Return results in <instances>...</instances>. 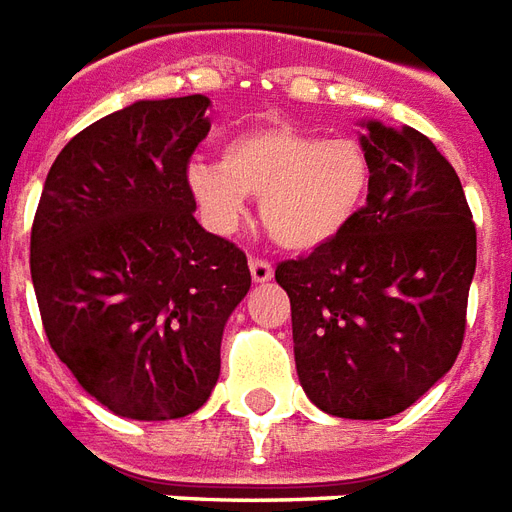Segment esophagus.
<instances>
[{
    "label": "esophagus",
    "instance_id": "esophagus-1",
    "mask_svg": "<svg viewBox=\"0 0 512 512\" xmlns=\"http://www.w3.org/2000/svg\"><path fill=\"white\" fill-rule=\"evenodd\" d=\"M249 274H252L257 285H263V282H268L274 276V268L266 260H260V257H249Z\"/></svg>",
    "mask_w": 512,
    "mask_h": 512
}]
</instances>
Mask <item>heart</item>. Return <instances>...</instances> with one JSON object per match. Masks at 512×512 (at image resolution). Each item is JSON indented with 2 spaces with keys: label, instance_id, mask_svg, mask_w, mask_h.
Wrapping results in <instances>:
<instances>
[{
  "label": "heart",
  "instance_id": "obj_1",
  "mask_svg": "<svg viewBox=\"0 0 512 512\" xmlns=\"http://www.w3.org/2000/svg\"><path fill=\"white\" fill-rule=\"evenodd\" d=\"M187 179L219 233L241 225L246 195H255L276 246L314 252L358 217L372 187V162L361 140L268 124L227 140L222 162H195Z\"/></svg>",
  "mask_w": 512,
  "mask_h": 512
}]
</instances>
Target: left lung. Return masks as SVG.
<instances>
[{
  "instance_id": "1",
  "label": "left lung",
  "mask_w": 512,
  "mask_h": 512,
  "mask_svg": "<svg viewBox=\"0 0 512 512\" xmlns=\"http://www.w3.org/2000/svg\"><path fill=\"white\" fill-rule=\"evenodd\" d=\"M366 206L342 236L276 266L301 388L328 415L382 420L434 388L464 342L478 236L456 170L412 127L361 121Z\"/></svg>"
}]
</instances>
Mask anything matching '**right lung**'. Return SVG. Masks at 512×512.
<instances>
[{
	"instance_id": "add662e5",
	"label": "right lung",
	"mask_w": 512,
	"mask_h": 512,
	"mask_svg": "<svg viewBox=\"0 0 512 512\" xmlns=\"http://www.w3.org/2000/svg\"><path fill=\"white\" fill-rule=\"evenodd\" d=\"M208 97L138 100L78 132L48 170L32 225V285L59 361L132 420L200 410L252 276L195 219L187 162Z\"/></svg>"
}]
</instances>
